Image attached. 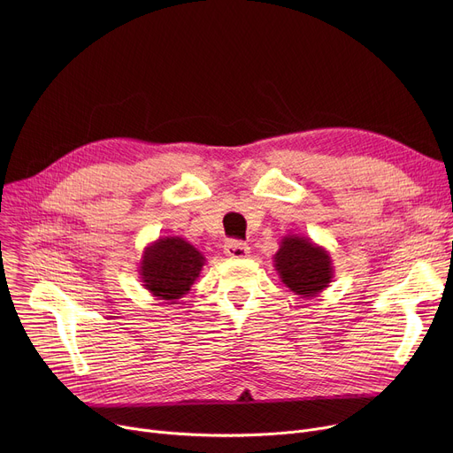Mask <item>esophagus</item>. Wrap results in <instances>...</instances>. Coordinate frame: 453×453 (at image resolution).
<instances>
[{"label": "esophagus", "mask_w": 453, "mask_h": 453, "mask_svg": "<svg viewBox=\"0 0 453 453\" xmlns=\"http://www.w3.org/2000/svg\"><path fill=\"white\" fill-rule=\"evenodd\" d=\"M248 253H250L248 244L240 242V240H227L224 246V255L229 258H244L248 257Z\"/></svg>", "instance_id": "1"}]
</instances>
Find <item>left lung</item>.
<instances>
[{
  "label": "left lung",
  "instance_id": "obj_1",
  "mask_svg": "<svg viewBox=\"0 0 453 453\" xmlns=\"http://www.w3.org/2000/svg\"><path fill=\"white\" fill-rule=\"evenodd\" d=\"M273 262L284 286L300 295V298L322 293L335 273L329 251L315 244L311 238L293 233L282 236Z\"/></svg>",
  "mask_w": 453,
  "mask_h": 453
}]
</instances>
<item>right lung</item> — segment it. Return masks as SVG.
<instances>
[{
	"label": "right lung",
	"instance_id": "1",
	"mask_svg": "<svg viewBox=\"0 0 453 453\" xmlns=\"http://www.w3.org/2000/svg\"><path fill=\"white\" fill-rule=\"evenodd\" d=\"M205 257L182 236H160L143 248L138 275L157 300H174L189 293L200 277Z\"/></svg>",
	"mask_w": 453,
	"mask_h": 453
}]
</instances>
